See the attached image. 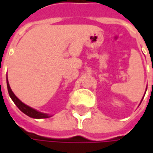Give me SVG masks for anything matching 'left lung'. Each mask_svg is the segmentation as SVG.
<instances>
[{
    "instance_id": "left-lung-1",
    "label": "left lung",
    "mask_w": 153,
    "mask_h": 153,
    "mask_svg": "<svg viewBox=\"0 0 153 153\" xmlns=\"http://www.w3.org/2000/svg\"><path fill=\"white\" fill-rule=\"evenodd\" d=\"M141 101H142V100H141Z\"/></svg>"
}]
</instances>
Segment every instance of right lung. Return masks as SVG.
<instances>
[{
	"mask_svg": "<svg viewBox=\"0 0 153 153\" xmlns=\"http://www.w3.org/2000/svg\"><path fill=\"white\" fill-rule=\"evenodd\" d=\"M7 90H8L9 96L11 97V99L13 100V101L14 102V104L18 106V108L22 112H24L25 114L29 116L30 117H32V118H37V119H41V118H48V117H50L51 116L48 114H46V113H42L41 111H38L35 109L31 108L30 106H28L27 105L24 104V103L21 101L20 100H19L17 96L13 94V92L12 91L10 86H9L8 80L7 77Z\"/></svg>",
	"mask_w": 153,
	"mask_h": 153,
	"instance_id": "1",
	"label": "right lung"
}]
</instances>
